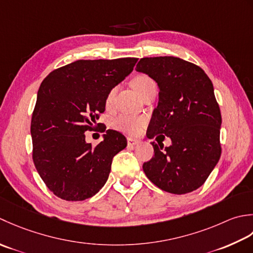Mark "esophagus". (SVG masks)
Wrapping results in <instances>:
<instances>
[{
	"label": "esophagus",
	"instance_id": "obj_1",
	"mask_svg": "<svg viewBox=\"0 0 253 253\" xmlns=\"http://www.w3.org/2000/svg\"><path fill=\"white\" fill-rule=\"evenodd\" d=\"M138 143H140V141L138 140H135V138H133V137H127V145L128 146H135Z\"/></svg>",
	"mask_w": 253,
	"mask_h": 253
}]
</instances>
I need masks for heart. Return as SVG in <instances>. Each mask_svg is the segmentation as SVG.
Masks as SVG:
<instances>
[{"label":"heart","instance_id":"1","mask_svg":"<svg viewBox=\"0 0 253 253\" xmlns=\"http://www.w3.org/2000/svg\"><path fill=\"white\" fill-rule=\"evenodd\" d=\"M155 84L151 77L146 75H137L132 80V87L133 89L135 90L138 95L146 88L147 86ZM116 94V88H112L106 97V106L109 107L112 104L113 97ZM146 119L142 116H134V115H121L118 118H116L115 121H113V126H115L117 130H119L123 133L131 134H137L142 130V127L145 125Z\"/></svg>","mask_w":253,"mask_h":253}]
</instances>
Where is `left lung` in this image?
<instances>
[{"label": "left lung", "instance_id": "1", "mask_svg": "<svg viewBox=\"0 0 253 253\" xmlns=\"http://www.w3.org/2000/svg\"><path fill=\"white\" fill-rule=\"evenodd\" d=\"M135 70L159 88L148 138L159 134L171 140L169 147L152 143L154 156L144 163V172L164 191L192 192L205 182L221 153V116L212 82L200 66L174 56L143 58Z\"/></svg>", "mask_w": 253, "mask_h": 253}]
</instances>
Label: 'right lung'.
<instances>
[{
  "label": "right lung",
  "instance_id": "right-lung-1",
  "mask_svg": "<svg viewBox=\"0 0 253 253\" xmlns=\"http://www.w3.org/2000/svg\"><path fill=\"white\" fill-rule=\"evenodd\" d=\"M136 62V58L77 60L51 72L41 83L30 126L33 159L56 197L84 201L105 185L112 158L126 148V138L107 130L104 141L92 147L84 133L94 130L108 92Z\"/></svg>",
  "mask_w": 253,
  "mask_h": 253
}]
</instances>
